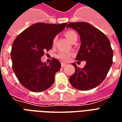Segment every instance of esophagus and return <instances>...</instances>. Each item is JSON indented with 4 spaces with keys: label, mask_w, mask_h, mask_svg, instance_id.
Returning <instances> with one entry per match:
<instances>
[{
    "label": "esophagus",
    "mask_w": 122,
    "mask_h": 122,
    "mask_svg": "<svg viewBox=\"0 0 122 122\" xmlns=\"http://www.w3.org/2000/svg\"><path fill=\"white\" fill-rule=\"evenodd\" d=\"M66 65V63H61V66L62 67H64V66H65Z\"/></svg>",
    "instance_id": "esophagus-1"
}]
</instances>
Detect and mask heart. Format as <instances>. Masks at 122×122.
Instances as JSON below:
<instances>
[{"label": "heart", "instance_id": "heart-1", "mask_svg": "<svg viewBox=\"0 0 122 122\" xmlns=\"http://www.w3.org/2000/svg\"><path fill=\"white\" fill-rule=\"evenodd\" d=\"M65 36L67 38V39H68L69 41H71V42H73L74 40H77V38H78V35H77L76 32H75V31H74V30H67V31H66L65 33ZM56 37H55L53 40V44L56 42ZM72 56H73V53H72V52L61 51V52H59V53H57L56 57H57L59 59H60L61 61L65 62V61H69V59H70V58H71Z\"/></svg>", "mask_w": 122, "mask_h": 122}]
</instances>
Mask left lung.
<instances>
[{
    "label": "left lung",
    "instance_id": "obj_1",
    "mask_svg": "<svg viewBox=\"0 0 122 122\" xmlns=\"http://www.w3.org/2000/svg\"><path fill=\"white\" fill-rule=\"evenodd\" d=\"M78 32L81 46L76 59L86 61L84 68H75L69 78L71 84L80 90H90L101 84L107 76L112 64L113 50L107 36L90 23L74 22L66 24Z\"/></svg>",
    "mask_w": 122,
    "mask_h": 122
}]
</instances>
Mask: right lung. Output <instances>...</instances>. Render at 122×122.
Wrapping results in <instances>:
<instances>
[{
	"mask_svg": "<svg viewBox=\"0 0 122 122\" xmlns=\"http://www.w3.org/2000/svg\"><path fill=\"white\" fill-rule=\"evenodd\" d=\"M66 24L37 23L21 32L14 41L11 51L12 69L19 82L27 90L41 92L54 83L61 63L53 58L47 65L41 61V57L51 49L53 38Z\"/></svg>",
	"mask_w": 122,
	"mask_h": 122,
	"instance_id": "add662e5",
	"label": "right lung"
}]
</instances>
